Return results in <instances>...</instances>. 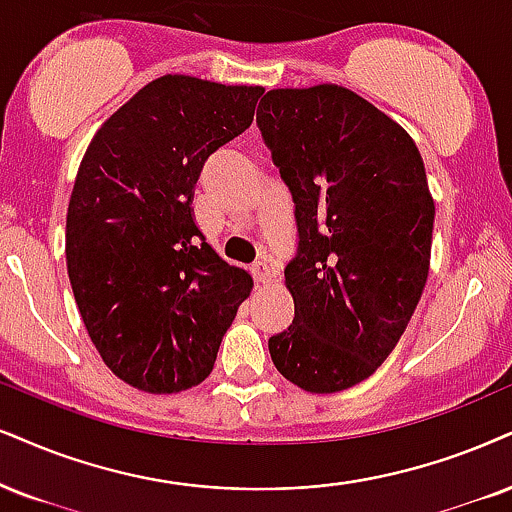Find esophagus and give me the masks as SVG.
I'll return each instance as SVG.
<instances>
[{
    "mask_svg": "<svg viewBox=\"0 0 512 512\" xmlns=\"http://www.w3.org/2000/svg\"><path fill=\"white\" fill-rule=\"evenodd\" d=\"M251 275H254V280L258 282V285H266V282H270L275 277L273 268H270L266 261L254 263V266H251Z\"/></svg>",
    "mask_w": 512,
    "mask_h": 512,
    "instance_id": "34e87169",
    "label": "esophagus"
}]
</instances>
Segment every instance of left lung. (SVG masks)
<instances>
[{
    "label": "left lung",
    "instance_id": "1",
    "mask_svg": "<svg viewBox=\"0 0 512 512\" xmlns=\"http://www.w3.org/2000/svg\"><path fill=\"white\" fill-rule=\"evenodd\" d=\"M256 123L294 199L285 282L294 320L268 339L296 387L368 380L399 344L430 273L434 201L415 142L339 85L270 90Z\"/></svg>",
    "mask_w": 512,
    "mask_h": 512
}]
</instances>
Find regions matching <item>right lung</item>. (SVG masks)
Returning <instances> with one entry per match:
<instances>
[{
	"instance_id": "add662e5",
	"label": "right lung",
	"mask_w": 512,
	"mask_h": 512,
	"mask_svg": "<svg viewBox=\"0 0 512 512\" xmlns=\"http://www.w3.org/2000/svg\"><path fill=\"white\" fill-rule=\"evenodd\" d=\"M263 87L163 75L106 121L82 156L66 216V266L92 344L116 377L175 394L211 375L254 280L194 223L213 151L254 121Z\"/></svg>"
}]
</instances>
